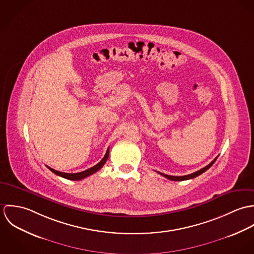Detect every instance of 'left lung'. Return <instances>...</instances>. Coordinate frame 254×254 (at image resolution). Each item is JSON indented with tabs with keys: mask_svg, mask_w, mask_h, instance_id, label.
Masks as SVG:
<instances>
[{
	"mask_svg": "<svg viewBox=\"0 0 254 254\" xmlns=\"http://www.w3.org/2000/svg\"><path fill=\"white\" fill-rule=\"evenodd\" d=\"M217 157H216L214 160H212L207 166L203 167L202 169H200V170H198V171H196V172H193V173H191V174H189V175H185V176H170V175H166V174H163V173H160V172H158V173H159L160 175L164 176L165 178L171 180V181H185V180H189V179H193V178L199 176L200 174H202L203 172H205L207 169H209V168L213 165V163L216 161Z\"/></svg>",
	"mask_w": 254,
	"mask_h": 254,
	"instance_id": "left-lung-1",
	"label": "left lung"
}]
</instances>
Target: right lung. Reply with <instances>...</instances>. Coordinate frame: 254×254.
<instances>
[{
	"mask_svg": "<svg viewBox=\"0 0 254 254\" xmlns=\"http://www.w3.org/2000/svg\"><path fill=\"white\" fill-rule=\"evenodd\" d=\"M109 148H108V150H107V152H106L104 158H103L98 164H96L95 166H93V167H91V168H89V169H87V170H85V171L79 172V173H64V172L57 171V170H55V169H53V168H51V167H49V166H47V167H48L53 173H55V174L58 175V176H61V177L65 178V179H67V180L79 181V180H82V179H84V178H86V177H88V176H90V175L96 173L97 171H99V170L105 165V163L107 162V160H108V158H109Z\"/></svg>",
	"mask_w": 254,
	"mask_h": 254,
	"instance_id": "add662e5",
	"label": "right lung"
}]
</instances>
